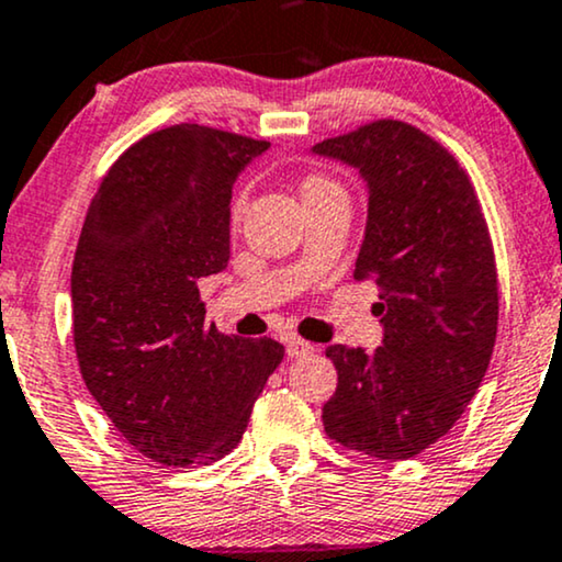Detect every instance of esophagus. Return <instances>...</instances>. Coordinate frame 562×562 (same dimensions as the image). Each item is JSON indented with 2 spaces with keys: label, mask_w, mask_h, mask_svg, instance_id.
Masks as SVG:
<instances>
[{
  "label": "esophagus",
  "mask_w": 562,
  "mask_h": 562,
  "mask_svg": "<svg viewBox=\"0 0 562 562\" xmlns=\"http://www.w3.org/2000/svg\"><path fill=\"white\" fill-rule=\"evenodd\" d=\"M286 355L296 359V357H310L315 355V346L310 341H302V338H289L286 341Z\"/></svg>",
  "instance_id": "34e87169"
}]
</instances>
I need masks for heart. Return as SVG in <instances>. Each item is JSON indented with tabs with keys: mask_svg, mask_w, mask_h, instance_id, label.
Returning <instances> with one entry per match:
<instances>
[{
	"mask_svg": "<svg viewBox=\"0 0 562 562\" xmlns=\"http://www.w3.org/2000/svg\"><path fill=\"white\" fill-rule=\"evenodd\" d=\"M330 195H346L344 187L336 182V179L325 177V175H307L302 182V198L304 200H315V198H330ZM247 207V192L239 190L234 192L232 203H228V221L232 224H239L241 213Z\"/></svg>",
	"mask_w": 562,
	"mask_h": 562,
	"instance_id": "b5f03b06",
	"label": "heart"
}]
</instances>
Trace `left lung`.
I'll list each match as a JSON object with an SVG mask.
<instances>
[{
	"mask_svg": "<svg viewBox=\"0 0 562 562\" xmlns=\"http://www.w3.org/2000/svg\"><path fill=\"white\" fill-rule=\"evenodd\" d=\"M315 154L355 166L370 190L355 279L375 281L383 346L330 344V440L380 461L438 442L474 398L497 336V268L487 221L450 150L398 120L328 137Z\"/></svg>",
	"mask_w": 562,
	"mask_h": 562,
	"instance_id": "left-lung-1",
	"label": "left lung"
}]
</instances>
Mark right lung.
<instances>
[{
	"label": "right lung",
	"mask_w": 562,
	"mask_h": 562,
	"mask_svg": "<svg viewBox=\"0 0 562 562\" xmlns=\"http://www.w3.org/2000/svg\"><path fill=\"white\" fill-rule=\"evenodd\" d=\"M268 140L171 124L116 158L72 262V338L90 396L145 459L203 467L245 435L281 364L273 338L218 334L198 281L228 262L232 184Z\"/></svg>",
	"instance_id": "1"
}]
</instances>
